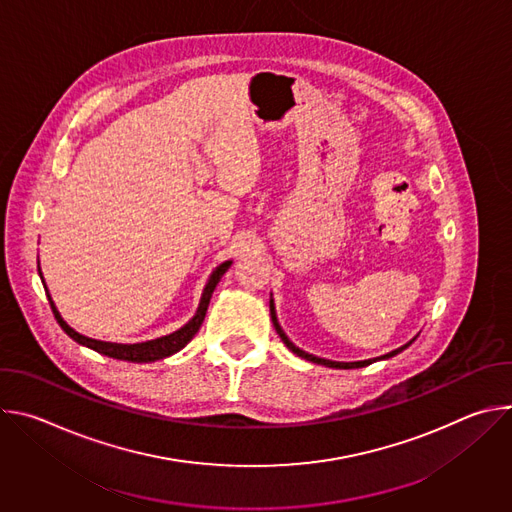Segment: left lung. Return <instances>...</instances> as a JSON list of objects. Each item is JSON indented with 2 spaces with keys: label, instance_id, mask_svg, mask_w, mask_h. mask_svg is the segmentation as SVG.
Segmentation results:
<instances>
[{
  "label": "left lung",
  "instance_id": "obj_1",
  "mask_svg": "<svg viewBox=\"0 0 512 512\" xmlns=\"http://www.w3.org/2000/svg\"><path fill=\"white\" fill-rule=\"evenodd\" d=\"M269 310H271V320H273V326H275V330H277V334H279V338L283 340V344L294 352V354H298V356H302V358H306V360H312V362H316V364H326V367H332V369H360V367H367V364H371V362H375L377 358H371V360H358V362H334V360H326V358H318V356H314V354H308V352H304V350H300L294 342H291L287 336H285V332L281 330V326H279V322H277V318H275V308H273V300L269 302ZM415 340V338H413ZM413 340L411 342H407L405 346H401V348H397V350H393V352H389V354H385V356H381V358H391V356H395V354H399L401 350H405L409 344H413Z\"/></svg>",
  "mask_w": 512,
  "mask_h": 512
}]
</instances>
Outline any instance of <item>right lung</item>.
Returning a JSON list of instances; mask_svg holds the SVG:
<instances>
[{
    "label": "right lung",
    "mask_w": 512,
    "mask_h": 512,
    "mask_svg": "<svg viewBox=\"0 0 512 512\" xmlns=\"http://www.w3.org/2000/svg\"><path fill=\"white\" fill-rule=\"evenodd\" d=\"M229 267H231V261H225L223 265H218V267L212 271V275H210V279H208V283H206V287H204V294H202L200 306H198V310H196V316H194L184 328L176 330L174 334H168V336H162V338H156V340H148V342H137V344L103 342V340H95V338H89V336L79 334L77 330H72V328L60 318V314H58V310H56V306H54L50 294H46V296H48V302H50V308H52V314H54L56 322L60 324V328H62L72 340H77L79 344H85V346H89V348H93V350H97V352H101V354H105V356L117 358V360L154 362V360L166 358V356H170V354L182 350V348L194 338V334L198 332V328H200L202 322H204V316H206V310H208V304H210V298H212V291H214L216 283L221 281V277L225 275V271H227ZM38 273H40V269H38ZM40 277H42V273H40ZM44 289H46V285H44Z\"/></svg>",
    "instance_id": "obj_1"
}]
</instances>
